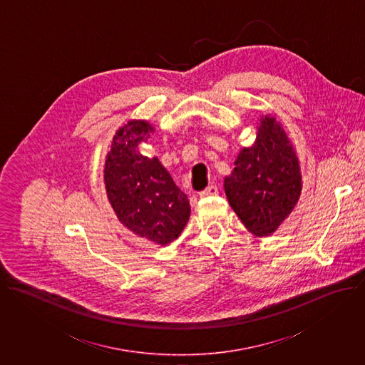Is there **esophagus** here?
Returning <instances> with one entry per match:
<instances>
[{
	"instance_id": "esophagus-1",
	"label": "esophagus",
	"mask_w": 365,
	"mask_h": 365,
	"mask_svg": "<svg viewBox=\"0 0 365 365\" xmlns=\"http://www.w3.org/2000/svg\"><path fill=\"white\" fill-rule=\"evenodd\" d=\"M217 195H219L217 186H209V187H206L203 192L199 193L200 197H210V196H217Z\"/></svg>"
}]
</instances>
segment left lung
<instances>
[{"label": "left lung", "mask_w": 365, "mask_h": 365, "mask_svg": "<svg viewBox=\"0 0 365 365\" xmlns=\"http://www.w3.org/2000/svg\"><path fill=\"white\" fill-rule=\"evenodd\" d=\"M257 130L254 145L240 150L231 175L224 178V192L245 228L268 237L297 205L302 172L289 137L272 114L261 115Z\"/></svg>", "instance_id": "8db88e82"}]
</instances>
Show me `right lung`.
Listing matches in <instances>:
<instances>
[{
	"instance_id": "obj_1",
	"label": "right lung",
	"mask_w": 365,
	"mask_h": 365,
	"mask_svg": "<svg viewBox=\"0 0 365 365\" xmlns=\"http://www.w3.org/2000/svg\"><path fill=\"white\" fill-rule=\"evenodd\" d=\"M153 133L146 120H130L117 130L106 156L104 185L124 227L158 245H168L187 224L190 205L159 159L140 152V144Z\"/></svg>"
}]
</instances>
